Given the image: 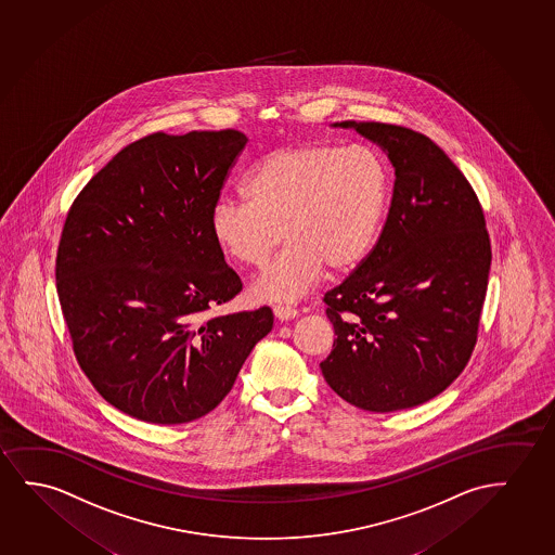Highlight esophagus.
I'll list each match as a JSON object with an SVG mask.
<instances>
[{
  "instance_id": "esophagus-1",
  "label": "esophagus",
  "mask_w": 555,
  "mask_h": 555,
  "mask_svg": "<svg viewBox=\"0 0 555 555\" xmlns=\"http://www.w3.org/2000/svg\"><path fill=\"white\" fill-rule=\"evenodd\" d=\"M273 315L278 318V320H293V318H297L298 312L297 308H293V306L287 305H278L273 306Z\"/></svg>"
}]
</instances>
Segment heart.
<instances>
[{"mask_svg": "<svg viewBox=\"0 0 555 555\" xmlns=\"http://www.w3.org/2000/svg\"><path fill=\"white\" fill-rule=\"evenodd\" d=\"M245 195L222 197L209 230L240 264H264L258 300H295L320 280L356 270L375 247L390 202V171L367 146L306 142L266 154L245 180Z\"/></svg>", "mask_w": 555, "mask_h": 555, "instance_id": "1", "label": "heart"}]
</instances>
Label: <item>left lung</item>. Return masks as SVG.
I'll return each instance as SVG.
<instances>
[{"label": "left lung", "instance_id": "1", "mask_svg": "<svg viewBox=\"0 0 555 555\" xmlns=\"http://www.w3.org/2000/svg\"><path fill=\"white\" fill-rule=\"evenodd\" d=\"M396 169L390 211L369 257L323 302L335 328L328 386L351 405L393 413L439 396L476 348L491 240L474 188L426 134L343 121Z\"/></svg>", "mask_w": 555, "mask_h": 555}]
</instances>
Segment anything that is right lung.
Listing matches in <instances>:
<instances>
[{
    "label": "right lung",
    "instance_id": "obj_1",
    "mask_svg": "<svg viewBox=\"0 0 555 555\" xmlns=\"http://www.w3.org/2000/svg\"><path fill=\"white\" fill-rule=\"evenodd\" d=\"M245 144L235 129L146 134L87 182L64 220L56 293L76 360L139 421L211 413L272 331L268 306L204 318L243 287L209 219Z\"/></svg>",
    "mask_w": 555,
    "mask_h": 555
}]
</instances>
